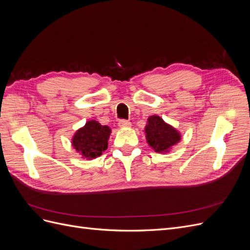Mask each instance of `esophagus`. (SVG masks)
<instances>
[{"label":"esophagus","mask_w":250,"mask_h":250,"mask_svg":"<svg viewBox=\"0 0 250 250\" xmlns=\"http://www.w3.org/2000/svg\"><path fill=\"white\" fill-rule=\"evenodd\" d=\"M119 127L120 128H129L131 126V123L129 121H126V120H121L119 121Z\"/></svg>","instance_id":"obj_1"}]
</instances>
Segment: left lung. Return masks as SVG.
<instances>
[{
    "label": "left lung",
    "mask_w": 250,
    "mask_h": 250,
    "mask_svg": "<svg viewBox=\"0 0 250 250\" xmlns=\"http://www.w3.org/2000/svg\"><path fill=\"white\" fill-rule=\"evenodd\" d=\"M145 135L148 145L155 152L167 153L173 146L180 141L181 135L173 126L166 123L165 121L156 115L148 118L145 126Z\"/></svg>",
    "instance_id": "1"
}]
</instances>
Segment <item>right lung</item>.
<instances>
[{"label": "right lung", "instance_id": "add662e5", "mask_svg": "<svg viewBox=\"0 0 250 250\" xmlns=\"http://www.w3.org/2000/svg\"><path fill=\"white\" fill-rule=\"evenodd\" d=\"M110 133L111 129L108 126L90 120L75 132L72 145L83 158L92 160L107 149Z\"/></svg>", "mask_w": 250, "mask_h": 250}]
</instances>
